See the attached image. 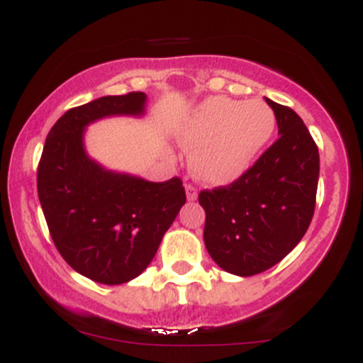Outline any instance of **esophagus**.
<instances>
[{
  "mask_svg": "<svg viewBox=\"0 0 363 363\" xmlns=\"http://www.w3.org/2000/svg\"><path fill=\"white\" fill-rule=\"evenodd\" d=\"M186 198L187 201H196L198 199V189L194 186L186 184Z\"/></svg>",
  "mask_w": 363,
  "mask_h": 363,
  "instance_id": "esophagus-1",
  "label": "esophagus"
}]
</instances>
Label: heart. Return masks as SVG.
I'll use <instances>...</instances> for the list:
<instances>
[{"instance_id": "1", "label": "heart", "mask_w": 363, "mask_h": 363, "mask_svg": "<svg viewBox=\"0 0 363 363\" xmlns=\"http://www.w3.org/2000/svg\"><path fill=\"white\" fill-rule=\"evenodd\" d=\"M277 131V116L266 102L210 97L187 112L176 128V141L191 153L193 174L223 186L247 174Z\"/></svg>"}]
</instances>
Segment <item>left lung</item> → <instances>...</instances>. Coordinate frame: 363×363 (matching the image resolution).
<instances>
[{
  "mask_svg": "<svg viewBox=\"0 0 363 363\" xmlns=\"http://www.w3.org/2000/svg\"><path fill=\"white\" fill-rule=\"evenodd\" d=\"M278 138L256 165L227 187L199 193L206 251L220 268L252 277L280 262L302 240L315 206L319 152L290 107L266 99Z\"/></svg>",
  "mask_w": 363,
  "mask_h": 363,
  "instance_id": "1",
  "label": "left lung"
}]
</instances>
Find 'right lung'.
<instances>
[{"label": "right lung", "mask_w": 363, "mask_h": 363, "mask_svg": "<svg viewBox=\"0 0 363 363\" xmlns=\"http://www.w3.org/2000/svg\"><path fill=\"white\" fill-rule=\"evenodd\" d=\"M147 94L106 95L61 116L37 169V193L62 259L104 285L136 278L186 203L181 179L150 182L109 170L85 150L89 124L112 116L140 118Z\"/></svg>", "instance_id": "right-lung-1"}]
</instances>
